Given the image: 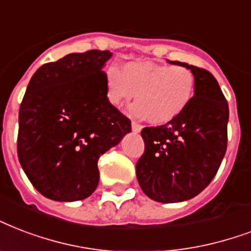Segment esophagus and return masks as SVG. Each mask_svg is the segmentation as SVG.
<instances>
[{
	"mask_svg": "<svg viewBox=\"0 0 251 251\" xmlns=\"http://www.w3.org/2000/svg\"><path fill=\"white\" fill-rule=\"evenodd\" d=\"M131 129H133L134 133H139V131L142 130V125H141V124H138V122L133 121L131 122Z\"/></svg>",
	"mask_w": 251,
	"mask_h": 251,
	"instance_id": "obj_1",
	"label": "esophagus"
}]
</instances>
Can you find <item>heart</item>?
<instances>
[{
    "label": "heart",
    "mask_w": 251,
    "mask_h": 251,
    "mask_svg": "<svg viewBox=\"0 0 251 251\" xmlns=\"http://www.w3.org/2000/svg\"><path fill=\"white\" fill-rule=\"evenodd\" d=\"M104 81L109 104L120 108L135 96L131 113L154 125L177 117L192 100L196 84L194 72L187 67L151 62L126 63L122 71L110 66Z\"/></svg>",
    "instance_id": "heart-1"
}]
</instances>
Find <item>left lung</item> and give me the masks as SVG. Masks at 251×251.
Segmentation results:
<instances>
[{"label":"left lung","instance_id":"1","mask_svg":"<svg viewBox=\"0 0 251 251\" xmlns=\"http://www.w3.org/2000/svg\"><path fill=\"white\" fill-rule=\"evenodd\" d=\"M184 66L195 75L188 106L167 124L143 127L145 151L137 162V179L145 194L159 202L195 198L215 177L226 152L229 106L209 71Z\"/></svg>","mask_w":251,"mask_h":251}]
</instances>
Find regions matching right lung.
<instances>
[{
  "instance_id": "1",
  "label": "right lung",
  "mask_w": 251,
  "mask_h": 251,
  "mask_svg": "<svg viewBox=\"0 0 251 251\" xmlns=\"http://www.w3.org/2000/svg\"><path fill=\"white\" fill-rule=\"evenodd\" d=\"M109 51L70 53L32 75L19 108L17 152L34 188L55 201L95 192L97 162L131 131L106 100L102 71Z\"/></svg>"
}]
</instances>
